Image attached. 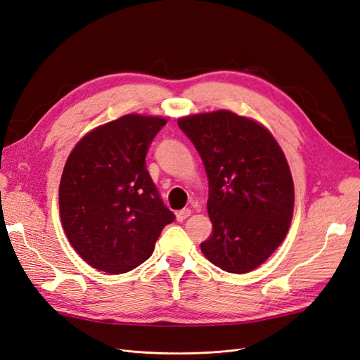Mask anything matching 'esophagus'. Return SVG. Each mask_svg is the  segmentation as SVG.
I'll use <instances>...</instances> for the list:
<instances>
[{"mask_svg":"<svg viewBox=\"0 0 360 360\" xmlns=\"http://www.w3.org/2000/svg\"><path fill=\"white\" fill-rule=\"evenodd\" d=\"M191 209H183V210H180V212H177L176 213V216H177V221H184V219H186V217H189L191 216Z\"/></svg>","mask_w":360,"mask_h":360,"instance_id":"1","label":"esophagus"}]
</instances>
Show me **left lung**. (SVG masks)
I'll return each instance as SVG.
<instances>
[{"label": "left lung", "instance_id": "obj_1", "mask_svg": "<svg viewBox=\"0 0 360 360\" xmlns=\"http://www.w3.org/2000/svg\"><path fill=\"white\" fill-rule=\"evenodd\" d=\"M177 123L209 179L213 233L201 243L202 254L228 274H248L288 233L294 184L287 159L264 126L230 111L188 115Z\"/></svg>", "mask_w": 360, "mask_h": 360}]
</instances>
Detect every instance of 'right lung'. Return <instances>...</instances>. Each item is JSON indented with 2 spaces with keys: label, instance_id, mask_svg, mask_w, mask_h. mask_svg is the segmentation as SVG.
<instances>
[{
  "label": "right lung",
  "instance_id": "1",
  "mask_svg": "<svg viewBox=\"0 0 360 360\" xmlns=\"http://www.w3.org/2000/svg\"><path fill=\"white\" fill-rule=\"evenodd\" d=\"M165 118L127 114L75 146L60 181V216L70 245L91 267L118 275L153 254L176 216L146 167Z\"/></svg>",
  "mask_w": 360,
  "mask_h": 360
}]
</instances>
